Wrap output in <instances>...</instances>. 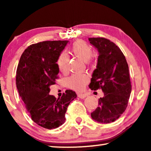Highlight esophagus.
I'll return each instance as SVG.
<instances>
[{
  "label": "esophagus",
  "mask_w": 151,
  "mask_h": 151,
  "mask_svg": "<svg viewBox=\"0 0 151 151\" xmlns=\"http://www.w3.org/2000/svg\"><path fill=\"white\" fill-rule=\"evenodd\" d=\"M78 96L80 99H85L87 96V94H81V93H80V94H78Z\"/></svg>",
  "instance_id": "1"
}]
</instances>
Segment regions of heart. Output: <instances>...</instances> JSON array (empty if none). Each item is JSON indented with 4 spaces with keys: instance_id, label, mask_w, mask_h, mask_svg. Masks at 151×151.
<instances>
[{
    "instance_id": "heart-1",
    "label": "heart",
    "mask_w": 151,
    "mask_h": 151,
    "mask_svg": "<svg viewBox=\"0 0 151 151\" xmlns=\"http://www.w3.org/2000/svg\"><path fill=\"white\" fill-rule=\"evenodd\" d=\"M73 54L83 61H88L93 55L92 47L83 40H77L73 44L71 47ZM68 56L66 53L62 52L57 59V66L62 72L68 69ZM89 82V77L86 74H74L66 79V85L73 90L81 91L84 89L85 85Z\"/></svg>"
}]
</instances>
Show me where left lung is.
<instances>
[{
	"mask_svg": "<svg viewBox=\"0 0 151 151\" xmlns=\"http://www.w3.org/2000/svg\"><path fill=\"white\" fill-rule=\"evenodd\" d=\"M88 40L99 52L89 87L92 90L101 88L104 94L91 117L99 123H111L120 118L127 106L132 91L129 67L123 53L114 42L104 38Z\"/></svg>",
	"mask_w": 151,
	"mask_h": 151,
	"instance_id": "obj_1",
	"label": "left lung"
}]
</instances>
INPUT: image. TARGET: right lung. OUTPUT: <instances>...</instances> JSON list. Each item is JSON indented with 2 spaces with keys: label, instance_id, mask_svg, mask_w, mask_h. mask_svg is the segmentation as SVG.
Masks as SVG:
<instances>
[{
  "label": "right lung",
  "instance_id": "add662e5",
  "mask_svg": "<svg viewBox=\"0 0 151 151\" xmlns=\"http://www.w3.org/2000/svg\"><path fill=\"white\" fill-rule=\"evenodd\" d=\"M68 40L43 41L29 46L20 57L16 85L31 119L40 127L51 129L64 123L67 107L77 97L67 90L56 99L50 95V86L59 78L57 59Z\"/></svg>",
  "mask_w": 151,
  "mask_h": 151
}]
</instances>
